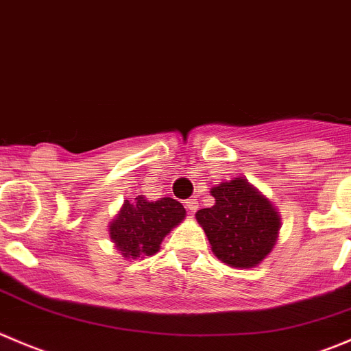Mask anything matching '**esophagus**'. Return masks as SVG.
Returning a JSON list of instances; mask_svg holds the SVG:
<instances>
[{"label": "esophagus", "instance_id": "obj_1", "mask_svg": "<svg viewBox=\"0 0 351 351\" xmlns=\"http://www.w3.org/2000/svg\"><path fill=\"white\" fill-rule=\"evenodd\" d=\"M185 206L190 213H195L197 207H199V200H197V197H190V199L185 200Z\"/></svg>", "mask_w": 351, "mask_h": 351}]
</instances>
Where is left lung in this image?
<instances>
[{"mask_svg":"<svg viewBox=\"0 0 351 351\" xmlns=\"http://www.w3.org/2000/svg\"><path fill=\"white\" fill-rule=\"evenodd\" d=\"M216 204L197 210L213 252L231 267H255L276 245L281 217L266 197L245 178L210 189Z\"/></svg>","mask_w":351,"mask_h":351,"instance_id":"left-lung-1","label":"left lung"}]
</instances>
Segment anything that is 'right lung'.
<instances>
[{"label": "right lung", "instance_id": "1", "mask_svg": "<svg viewBox=\"0 0 351 351\" xmlns=\"http://www.w3.org/2000/svg\"><path fill=\"white\" fill-rule=\"evenodd\" d=\"M185 219V209L171 197L151 200L144 195L125 200L120 213L110 224V237L121 255L144 258L159 252L161 241L176 224Z\"/></svg>", "mask_w": 351, "mask_h": 351}]
</instances>
